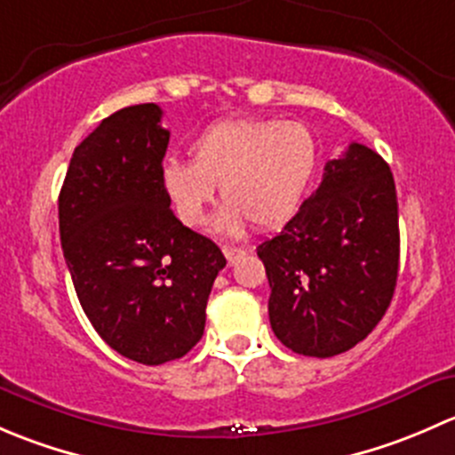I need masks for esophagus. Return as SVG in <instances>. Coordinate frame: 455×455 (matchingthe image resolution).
Wrapping results in <instances>:
<instances>
[{
  "instance_id": "34e87169",
  "label": "esophagus",
  "mask_w": 455,
  "mask_h": 455,
  "mask_svg": "<svg viewBox=\"0 0 455 455\" xmlns=\"http://www.w3.org/2000/svg\"><path fill=\"white\" fill-rule=\"evenodd\" d=\"M222 253H224V257H227L228 264H235V261L240 259L242 255H244V251H242V249H233V246H224Z\"/></svg>"
}]
</instances>
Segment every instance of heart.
Instances as JSON below:
<instances>
[{"instance_id": "1", "label": "heart", "mask_w": 455, "mask_h": 455, "mask_svg": "<svg viewBox=\"0 0 455 455\" xmlns=\"http://www.w3.org/2000/svg\"><path fill=\"white\" fill-rule=\"evenodd\" d=\"M319 164L313 132L297 121L235 118L206 127L189 160H167L160 173L164 198L178 222L200 227L215 185L227 200L215 227L237 233L253 222L275 228L299 209Z\"/></svg>"}]
</instances>
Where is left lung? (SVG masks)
<instances>
[{
  "instance_id": "left-lung-1",
  "label": "left lung",
  "mask_w": 455,
  "mask_h": 455,
  "mask_svg": "<svg viewBox=\"0 0 455 455\" xmlns=\"http://www.w3.org/2000/svg\"><path fill=\"white\" fill-rule=\"evenodd\" d=\"M275 337L304 356L341 355L376 328L398 277V202L389 164L350 142L319 189L257 246Z\"/></svg>"
}]
</instances>
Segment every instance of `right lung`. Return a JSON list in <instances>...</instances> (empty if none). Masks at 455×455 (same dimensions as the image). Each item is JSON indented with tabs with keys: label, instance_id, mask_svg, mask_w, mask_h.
Returning a JSON list of instances; mask_svg holds the SVG:
<instances>
[{
	"label": "right lung",
	"instance_id": "obj_1",
	"mask_svg": "<svg viewBox=\"0 0 455 455\" xmlns=\"http://www.w3.org/2000/svg\"><path fill=\"white\" fill-rule=\"evenodd\" d=\"M156 103L103 118L75 149L59 194L63 257L81 308L105 343L142 365L202 339L222 251L182 227L160 173L169 132Z\"/></svg>",
	"mask_w": 455,
	"mask_h": 455
}]
</instances>
